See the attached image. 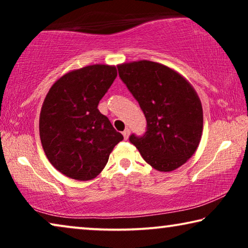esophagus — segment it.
<instances>
[{
    "mask_svg": "<svg viewBox=\"0 0 248 248\" xmlns=\"http://www.w3.org/2000/svg\"><path fill=\"white\" fill-rule=\"evenodd\" d=\"M122 134H123V137H124L125 140H127L128 134H130V130H128V128H125V130L122 132Z\"/></svg>",
    "mask_w": 248,
    "mask_h": 248,
    "instance_id": "esophagus-1",
    "label": "esophagus"
}]
</instances>
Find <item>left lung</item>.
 Here are the masks:
<instances>
[{"mask_svg": "<svg viewBox=\"0 0 248 248\" xmlns=\"http://www.w3.org/2000/svg\"><path fill=\"white\" fill-rule=\"evenodd\" d=\"M117 70L147 120L145 133L131 134L130 142L157 170L181 167L202 135V105L195 90L181 74L151 61L122 64Z\"/></svg>", "mask_w": 248, "mask_h": 248, "instance_id": "8db88e82", "label": "left lung"}]
</instances>
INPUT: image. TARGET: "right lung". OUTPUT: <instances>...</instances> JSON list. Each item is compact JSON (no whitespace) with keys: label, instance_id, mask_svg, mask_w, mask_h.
<instances>
[{"label":"right lung","instance_id":"right-lung-1","mask_svg":"<svg viewBox=\"0 0 248 248\" xmlns=\"http://www.w3.org/2000/svg\"><path fill=\"white\" fill-rule=\"evenodd\" d=\"M117 77L115 66L90 65L60 78L44 100L40 141L57 170L77 181L93 179L123 135L98 109Z\"/></svg>","mask_w":248,"mask_h":248}]
</instances>
